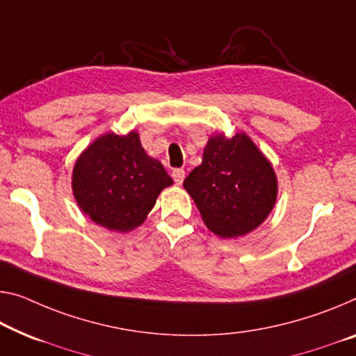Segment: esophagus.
I'll return each instance as SVG.
<instances>
[{
    "label": "esophagus",
    "mask_w": 356,
    "mask_h": 356,
    "mask_svg": "<svg viewBox=\"0 0 356 356\" xmlns=\"http://www.w3.org/2000/svg\"><path fill=\"white\" fill-rule=\"evenodd\" d=\"M172 177H173V181L177 184H181L183 179H184V170L183 168H175L172 172Z\"/></svg>",
    "instance_id": "obj_1"
}]
</instances>
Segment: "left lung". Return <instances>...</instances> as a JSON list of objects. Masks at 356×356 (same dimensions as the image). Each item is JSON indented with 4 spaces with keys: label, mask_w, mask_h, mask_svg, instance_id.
Masks as SVG:
<instances>
[{
    "label": "left lung",
    "mask_w": 356,
    "mask_h": 356,
    "mask_svg": "<svg viewBox=\"0 0 356 356\" xmlns=\"http://www.w3.org/2000/svg\"><path fill=\"white\" fill-rule=\"evenodd\" d=\"M202 220L220 237H240L269 216L277 200V177L245 134L211 136L202 163L184 179Z\"/></svg>",
    "instance_id": "8db88e82"
}]
</instances>
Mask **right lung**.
Returning <instances> with one entry per match:
<instances>
[{"label":"right lung","instance_id":"1","mask_svg":"<svg viewBox=\"0 0 356 356\" xmlns=\"http://www.w3.org/2000/svg\"><path fill=\"white\" fill-rule=\"evenodd\" d=\"M173 179L146 154L136 132L98 136L73 168V194L86 215L109 231L129 232L152 210Z\"/></svg>","mask_w":356,"mask_h":356}]
</instances>
